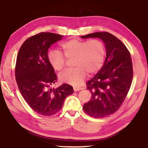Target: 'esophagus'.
<instances>
[{
    "instance_id": "34e87169",
    "label": "esophagus",
    "mask_w": 148,
    "mask_h": 148,
    "mask_svg": "<svg viewBox=\"0 0 148 148\" xmlns=\"http://www.w3.org/2000/svg\"><path fill=\"white\" fill-rule=\"evenodd\" d=\"M73 90L75 92H77V91H80L81 90H82V88H80V87H77V86H74L73 87Z\"/></svg>"
}]
</instances>
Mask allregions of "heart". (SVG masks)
Here are the masks:
<instances>
[{"instance_id": "obj_1", "label": "heart", "mask_w": 148, "mask_h": 148, "mask_svg": "<svg viewBox=\"0 0 148 148\" xmlns=\"http://www.w3.org/2000/svg\"><path fill=\"white\" fill-rule=\"evenodd\" d=\"M63 55L57 50L48 53V62L54 70L62 71L68 60L73 59L72 69H68L60 75V80L73 86L80 85L87 73H97L103 65L106 56V47L98 39L90 40L71 39L61 45Z\"/></svg>"}]
</instances>
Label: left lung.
<instances>
[{
  "instance_id": "left-lung-1",
  "label": "left lung",
  "mask_w": 148,
  "mask_h": 148,
  "mask_svg": "<svg viewBox=\"0 0 148 148\" xmlns=\"http://www.w3.org/2000/svg\"><path fill=\"white\" fill-rule=\"evenodd\" d=\"M99 38L106 45L107 55L101 69L86 83L92 93L84 110L88 116L103 118L119 110L130 89L133 78L130 52L124 44L107 32H97L81 36Z\"/></svg>"
}]
</instances>
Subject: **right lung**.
<instances>
[{"mask_svg":"<svg viewBox=\"0 0 148 148\" xmlns=\"http://www.w3.org/2000/svg\"><path fill=\"white\" fill-rule=\"evenodd\" d=\"M63 37L53 32H39L27 39L17 54L15 76L18 88L28 106L42 116L58 112L64 99L74 92L66 84L51 88L57 76L48 62V51Z\"/></svg>","mask_w":148,"mask_h":148,"instance_id":"1","label":"right lung"}]
</instances>
